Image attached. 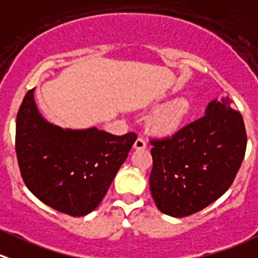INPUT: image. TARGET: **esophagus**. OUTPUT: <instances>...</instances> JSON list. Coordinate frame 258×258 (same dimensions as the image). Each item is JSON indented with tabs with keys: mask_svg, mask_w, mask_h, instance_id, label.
<instances>
[{
	"mask_svg": "<svg viewBox=\"0 0 258 258\" xmlns=\"http://www.w3.org/2000/svg\"><path fill=\"white\" fill-rule=\"evenodd\" d=\"M134 147H135V149H136V150H144V149H146V141H145V140L142 139V137H139V139L136 140V142H135Z\"/></svg>",
	"mask_w": 258,
	"mask_h": 258,
	"instance_id": "34e87169",
	"label": "esophagus"
}]
</instances>
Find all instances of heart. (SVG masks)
I'll return each instance as SVG.
<instances>
[{"instance_id": "heart-1", "label": "heart", "mask_w": 258, "mask_h": 258, "mask_svg": "<svg viewBox=\"0 0 258 258\" xmlns=\"http://www.w3.org/2000/svg\"><path fill=\"white\" fill-rule=\"evenodd\" d=\"M192 106L187 98H175L160 106L150 118L152 132L159 136H171L182 128L190 117Z\"/></svg>"}]
</instances>
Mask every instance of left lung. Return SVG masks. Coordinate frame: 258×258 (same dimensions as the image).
<instances>
[{
  "instance_id": "1",
  "label": "left lung",
  "mask_w": 258,
  "mask_h": 258,
  "mask_svg": "<svg viewBox=\"0 0 258 258\" xmlns=\"http://www.w3.org/2000/svg\"><path fill=\"white\" fill-rule=\"evenodd\" d=\"M150 189L157 209L181 218L228 190L243 161L247 135L231 99H213L204 116L170 137L151 141Z\"/></svg>"
}]
</instances>
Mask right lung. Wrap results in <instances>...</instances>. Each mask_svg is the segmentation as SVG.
I'll list each match as a JSON object with an SVG mask.
<instances>
[{
	"mask_svg": "<svg viewBox=\"0 0 258 258\" xmlns=\"http://www.w3.org/2000/svg\"><path fill=\"white\" fill-rule=\"evenodd\" d=\"M34 89L16 119V155L25 184L39 201L73 217L93 212L108 191L137 136L97 127L62 128L37 109Z\"/></svg>",
	"mask_w": 258,
	"mask_h": 258,
	"instance_id": "obj_1",
	"label": "right lung"
}]
</instances>
